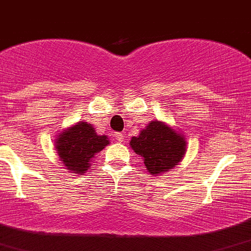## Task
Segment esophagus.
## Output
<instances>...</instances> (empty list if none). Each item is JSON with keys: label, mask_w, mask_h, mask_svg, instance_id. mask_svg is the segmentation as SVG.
<instances>
[{"label": "esophagus", "mask_w": 251, "mask_h": 251, "mask_svg": "<svg viewBox=\"0 0 251 251\" xmlns=\"http://www.w3.org/2000/svg\"><path fill=\"white\" fill-rule=\"evenodd\" d=\"M124 137H125V136H124L123 133H115V140L119 141V142H124V140H125Z\"/></svg>", "instance_id": "obj_1"}]
</instances>
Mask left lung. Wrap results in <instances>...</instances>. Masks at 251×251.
I'll return each instance as SVG.
<instances>
[{
  "label": "left lung",
  "mask_w": 251,
  "mask_h": 251,
  "mask_svg": "<svg viewBox=\"0 0 251 251\" xmlns=\"http://www.w3.org/2000/svg\"><path fill=\"white\" fill-rule=\"evenodd\" d=\"M186 140L179 130L159 120H153L133 136L130 146L142 157L148 173L160 175L179 164L186 153Z\"/></svg>",
  "instance_id": "8db88e82"
}]
</instances>
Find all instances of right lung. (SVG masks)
<instances>
[{
    "label": "right lung",
    "instance_id": "1",
    "mask_svg": "<svg viewBox=\"0 0 251 251\" xmlns=\"http://www.w3.org/2000/svg\"><path fill=\"white\" fill-rule=\"evenodd\" d=\"M108 145H110L108 136L98 135L92 124L78 121L60 131L55 141V151L67 172L84 175L97 153Z\"/></svg>",
    "mask_w": 251,
    "mask_h": 251
}]
</instances>
